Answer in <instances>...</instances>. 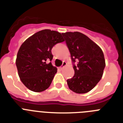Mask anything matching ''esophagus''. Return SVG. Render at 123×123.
<instances>
[{"mask_svg":"<svg viewBox=\"0 0 123 123\" xmlns=\"http://www.w3.org/2000/svg\"><path fill=\"white\" fill-rule=\"evenodd\" d=\"M66 65H67V62H63L62 65V66H61V67H60V69H62L64 67H65V66H66Z\"/></svg>","mask_w":123,"mask_h":123,"instance_id":"obj_1","label":"esophagus"}]
</instances>
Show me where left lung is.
I'll return each instance as SVG.
<instances>
[{"mask_svg": "<svg viewBox=\"0 0 123 123\" xmlns=\"http://www.w3.org/2000/svg\"><path fill=\"white\" fill-rule=\"evenodd\" d=\"M69 49L74 75L67 80L75 93L84 94L93 89L101 79L105 67L102 49L89 38L79 32L62 34ZM77 62V64H74Z\"/></svg>", "mask_w": 123, "mask_h": 123, "instance_id": "1", "label": "left lung"}]
</instances>
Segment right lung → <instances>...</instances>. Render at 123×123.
Here are the masks:
<instances>
[{"label":"right lung","instance_id":"right-lung-1","mask_svg":"<svg viewBox=\"0 0 123 123\" xmlns=\"http://www.w3.org/2000/svg\"><path fill=\"white\" fill-rule=\"evenodd\" d=\"M64 41L60 32L44 29L23 43L17 54L16 65L19 78L28 89L40 92L49 87L57 69L47 61L51 62L53 58V47Z\"/></svg>","mask_w":123,"mask_h":123}]
</instances>
